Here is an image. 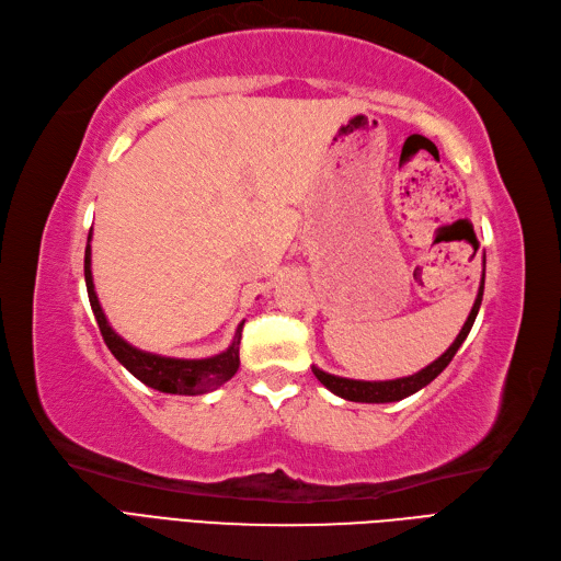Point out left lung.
<instances>
[{
	"label": "left lung",
	"mask_w": 561,
	"mask_h": 561,
	"mask_svg": "<svg viewBox=\"0 0 561 561\" xmlns=\"http://www.w3.org/2000/svg\"><path fill=\"white\" fill-rule=\"evenodd\" d=\"M482 289H485V268H482V278H480V287H478V297L473 301L471 313L461 327V332L457 334V339L453 341V345L448 347L446 353H443L438 359H434L430 366H424L422 371L413 374V376H405V378H397V380H353V378H341V376H332L318 366H313V374L316 378L324 385L327 390L339 394L341 399L347 401H362V403H390V401H401L405 397L415 394L417 390H422L424 385H430L446 366L453 362L455 353L459 351V345L465 343V339L469 336L471 327L476 322L478 316V308L482 301Z\"/></svg>",
	"instance_id": "8db88e82"
}]
</instances>
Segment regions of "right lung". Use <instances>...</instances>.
Segmentation results:
<instances>
[{"label":"right lung","mask_w":561,"mask_h":561,"mask_svg":"<svg viewBox=\"0 0 561 561\" xmlns=\"http://www.w3.org/2000/svg\"><path fill=\"white\" fill-rule=\"evenodd\" d=\"M90 241H92V229H90L88 245H85V287H88L92 313H94L96 324H100V332L104 336V343L108 345V351L134 378H139L144 385H148V388L167 392V394L195 397V394H206L210 390H218L222 382H227L239 371V343H241L243 322L239 324L234 341H231L227 351H222L220 355H214V357H206V359H176V357H162L156 353H146V351H139V347L129 345L121 334H115L102 311L100 299H96V293H94L92 268H90V264H92Z\"/></svg>","instance_id":"1"}]
</instances>
